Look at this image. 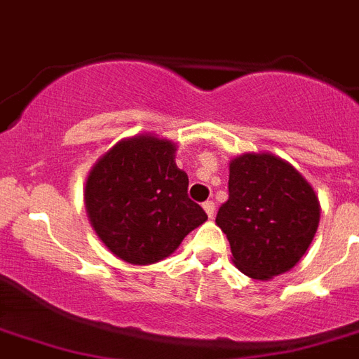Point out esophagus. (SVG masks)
Segmentation results:
<instances>
[{"mask_svg": "<svg viewBox=\"0 0 359 359\" xmlns=\"http://www.w3.org/2000/svg\"><path fill=\"white\" fill-rule=\"evenodd\" d=\"M203 208H205V212H207L208 218H212V216H214V201H205V203H203Z\"/></svg>", "mask_w": 359, "mask_h": 359, "instance_id": "34e87169", "label": "esophagus"}]
</instances>
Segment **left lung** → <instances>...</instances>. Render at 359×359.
<instances>
[{
	"label": "left lung",
	"mask_w": 359,
	"mask_h": 359,
	"mask_svg": "<svg viewBox=\"0 0 359 359\" xmlns=\"http://www.w3.org/2000/svg\"><path fill=\"white\" fill-rule=\"evenodd\" d=\"M315 191L290 163L273 154H242L229 165V199L216 224L233 262L253 279H270L300 261L317 233Z\"/></svg>",
	"instance_id": "1"
}]
</instances>
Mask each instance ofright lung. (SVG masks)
<instances>
[{
	"mask_svg": "<svg viewBox=\"0 0 359 359\" xmlns=\"http://www.w3.org/2000/svg\"><path fill=\"white\" fill-rule=\"evenodd\" d=\"M173 154L171 141L135 135L106 152L89 173L86 208L93 229L123 261H162L207 219L188 197V175Z\"/></svg>",
	"mask_w": 359,
	"mask_h": 359,
	"instance_id": "add662e5",
	"label": "right lung"
}]
</instances>
